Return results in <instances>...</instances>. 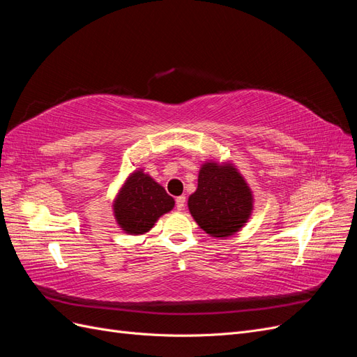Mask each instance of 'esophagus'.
I'll list each match as a JSON object with an SVG mask.
<instances>
[{
	"label": "esophagus",
	"instance_id": "34e87169",
	"mask_svg": "<svg viewBox=\"0 0 357 357\" xmlns=\"http://www.w3.org/2000/svg\"><path fill=\"white\" fill-rule=\"evenodd\" d=\"M185 205H186V197L181 195V197H177V198H176V207H177L178 211L185 208Z\"/></svg>",
	"mask_w": 357,
	"mask_h": 357
}]
</instances>
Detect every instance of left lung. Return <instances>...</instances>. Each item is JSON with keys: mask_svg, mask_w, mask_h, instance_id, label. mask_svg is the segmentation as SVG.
Masks as SVG:
<instances>
[{"mask_svg": "<svg viewBox=\"0 0 357 357\" xmlns=\"http://www.w3.org/2000/svg\"><path fill=\"white\" fill-rule=\"evenodd\" d=\"M188 207L199 228L215 238L238 232L253 210V195L232 164L205 162Z\"/></svg>", "mask_w": 357, "mask_h": 357, "instance_id": "left-lung-1", "label": "left lung"}]
</instances>
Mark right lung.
<instances>
[{
	"label": "right lung",
	"mask_w": 357,
	"mask_h": 357,
	"mask_svg": "<svg viewBox=\"0 0 357 357\" xmlns=\"http://www.w3.org/2000/svg\"><path fill=\"white\" fill-rule=\"evenodd\" d=\"M172 207L174 199L143 169H137L128 177L113 204L117 225L131 235L152 229L160 215Z\"/></svg>",
	"instance_id": "right-lung-1"
}]
</instances>
